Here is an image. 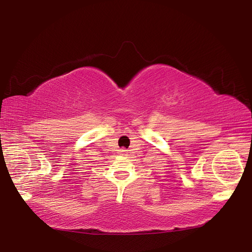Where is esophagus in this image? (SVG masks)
<instances>
[{
  "mask_svg": "<svg viewBox=\"0 0 252 252\" xmlns=\"http://www.w3.org/2000/svg\"><path fill=\"white\" fill-rule=\"evenodd\" d=\"M121 153H126V150H121Z\"/></svg>",
  "mask_w": 252,
  "mask_h": 252,
  "instance_id": "34e87169",
  "label": "esophagus"
}]
</instances>
